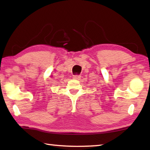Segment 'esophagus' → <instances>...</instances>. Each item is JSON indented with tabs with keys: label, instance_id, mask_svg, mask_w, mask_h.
I'll return each instance as SVG.
<instances>
[{
	"label": "esophagus",
	"instance_id": "1",
	"mask_svg": "<svg viewBox=\"0 0 150 150\" xmlns=\"http://www.w3.org/2000/svg\"><path fill=\"white\" fill-rule=\"evenodd\" d=\"M73 79H79L81 78V75H73Z\"/></svg>",
	"mask_w": 150,
	"mask_h": 150
}]
</instances>
